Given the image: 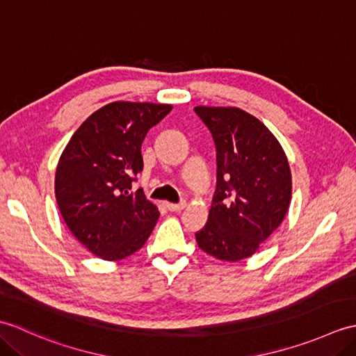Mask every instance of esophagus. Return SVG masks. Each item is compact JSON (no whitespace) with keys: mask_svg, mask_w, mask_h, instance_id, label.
<instances>
[{"mask_svg":"<svg viewBox=\"0 0 356 356\" xmlns=\"http://www.w3.org/2000/svg\"><path fill=\"white\" fill-rule=\"evenodd\" d=\"M186 207V202H180V203H166V208L170 211H182Z\"/></svg>","mask_w":356,"mask_h":356,"instance_id":"obj_1","label":"esophagus"}]
</instances>
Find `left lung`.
I'll use <instances>...</instances> for the list:
<instances>
[{
	"label": "left lung",
	"instance_id": "left-lung-1",
	"mask_svg": "<svg viewBox=\"0 0 356 356\" xmlns=\"http://www.w3.org/2000/svg\"><path fill=\"white\" fill-rule=\"evenodd\" d=\"M194 110L213 133L217 148L216 195L195 241L218 260L248 259L289 209V162L269 128L245 110L205 105Z\"/></svg>",
	"mask_w": 356,
	"mask_h": 356
}]
</instances>
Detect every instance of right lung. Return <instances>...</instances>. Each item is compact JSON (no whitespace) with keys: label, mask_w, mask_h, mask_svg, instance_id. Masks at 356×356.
Wrapping results in <instances>:
<instances>
[{"label":"right lung","mask_w":356,"mask_h":356,"mask_svg":"<svg viewBox=\"0 0 356 356\" xmlns=\"http://www.w3.org/2000/svg\"><path fill=\"white\" fill-rule=\"evenodd\" d=\"M171 110L170 104L151 102L104 105L81 124L59 157V211L73 236L102 260L139 251L154 229L159 209L133 184L143 170V139Z\"/></svg>","instance_id":"obj_1"}]
</instances>
